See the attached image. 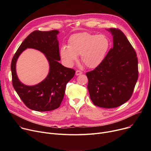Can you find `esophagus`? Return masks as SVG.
Instances as JSON below:
<instances>
[{
  "label": "esophagus",
  "mask_w": 151,
  "mask_h": 151,
  "mask_svg": "<svg viewBox=\"0 0 151 151\" xmlns=\"http://www.w3.org/2000/svg\"><path fill=\"white\" fill-rule=\"evenodd\" d=\"M83 73L82 71L81 70H76V75L78 76V75H81Z\"/></svg>",
  "instance_id": "34e87169"
}]
</instances>
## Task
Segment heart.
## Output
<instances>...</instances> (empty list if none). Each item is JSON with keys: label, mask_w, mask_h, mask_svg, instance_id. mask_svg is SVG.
Segmentation results:
<instances>
[{"label": "heart", "mask_w": 151, "mask_h": 151, "mask_svg": "<svg viewBox=\"0 0 151 151\" xmlns=\"http://www.w3.org/2000/svg\"><path fill=\"white\" fill-rule=\"evenodd\" d=\"M110 45L108 38L104 35H96L88 32L74 34L68 40V46H62L60 55L68 65L81 60L89 68H96L104 60Z\"/></svg>", "instance_id": "b5f03b06"}]
</instances>
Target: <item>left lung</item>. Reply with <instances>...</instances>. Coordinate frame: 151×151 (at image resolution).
<instances>
[{
	"label": "left lung",
	"mask_w": 151,
	"mask_h": 151,
	"mask_svg": "<svg viewBox=\"0 0 151 151\" xmlns=\"http://www.w3.org/2000/svg\"><path fill=\"white\" fill-rule=\"evenodd\" d=\"M113 46L104 60L86 73L88 89L94 105L112 108L132 97L138 78L137 53L127 38L119 29L110 28Z\"/></svg>",
	"instance_id": "obj_1"
}]
</instances>
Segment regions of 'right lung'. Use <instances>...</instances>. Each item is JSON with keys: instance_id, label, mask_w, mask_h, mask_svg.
I'll list each match as a JSON object with an SVG mask.
<instances>
[{"instance_id": "right-lung-1", "label": "right lung", "mask_w": 151, "mask_h": 151, "mask_svg": "<svg viewBox=\"0 0 151 151\" xmlns=\"http://www.w3.org/2000/svg\"><path fill=\"white\" fill-rule=\"evenodd\" d=\"M59 31L35 30L22 42L13 57L11 63L12 84L25 105L37 111H48L58 108L64 96L66 85L75 75L73 69L59 62L60 60ZM26 48H34L45 54L50 63V72L39 84L29 86L21 83L15 73V63L20 53Z\"/></svg>"}]
</instances>
